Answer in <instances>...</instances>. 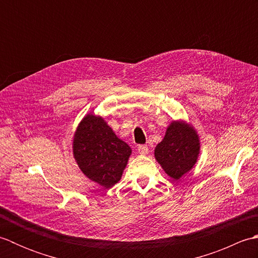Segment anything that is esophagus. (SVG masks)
Here are the masks:
<instances>
[{
    "mask_svg": "<svg viewBox=\"0 0 258 258\" xmlns=\"http://www.w3.org/2000/svg\"><path fill=\"white\" fill-rule=\"evenodd\" d=\"M138 150H139V153L141 155H146L147 153H149V146H147V145H139Z\"/></svg>",
    "mask_w": 258,
    "mask_h": 258,
    "instance_id": "esophagus-1",
    "label": "esophagus"
}]
</instances>
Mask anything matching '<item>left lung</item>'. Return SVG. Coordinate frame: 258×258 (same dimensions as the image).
I'll return each instance as SVG.
<instances>
[{
	"mask_svg": "<svg viewBox=\"0 0 258 258\" xmlns=\"http://www.w3.org/2000/svg\"><path fill=\"white\" fill-rule=\"evenodd\" d=\"M200 144L193 126L184 120H173L163 141L155 147L154 155L168 176L177 180L196 164Z\"/></svg>",
	"mask_w": 258,
	"mask_h": 258,
	"instance_id": "8db88e82",
	"label": "left lung"
}]
</instances>
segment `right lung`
<instances>
[{"mask_svg":"<svg viewBox=\"0 0 258 258\" xmlns=\"http://www.w3.org/2000/svg\"><path fill=\"white\" fill-rule=\"evenodd\" d=\"M131 153L101 116L87 114L75 131V161L87 178L103 187H112L120 179Z\"/></svg>","mask_w":258,"mask_h":258,"instance_id":"right-lung-1","label":"right lung"}]
</instances>
